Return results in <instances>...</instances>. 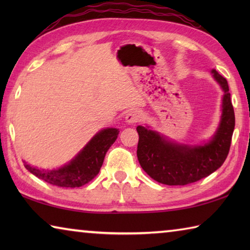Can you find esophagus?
I'll return each mask as SVG.
<instances>
[{
	"instance_id": "esophagus-1",
	"label": "esophagus",
	"mask_w": 250,
	"mask_h": 250,
	"mask_svg": "<svg viewBox=\"0 0 250 250\" xmlns=\"http://www.w3.org/2000/svg\"><path fill=\"white\" fill-rule=\"evenodd\" d=\"M140 118H141V115L138 110H130V111L125 115V121L126 124L133 125V124H137V122L140 120Z\"/></svg>"
}]
</instances>
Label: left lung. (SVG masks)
Instances as JSON below:
<instances>
[{
    "mask_svg": "<svg viewBox=\"0 0 250 250\" xmlns=\"http://www.w3.org/2000/svg\"><path fill=\"white\" fill-rule=\"evenodd\" d=\"M224 92L222 115L216 131L208 141L200 145H184L170 140L166 135L138 125L137 155L146 174L166 185H188L208 176L222 167L229 152L235 128L227 80L216 70H210Z\"/></svg>",
    "mask_w": 250,
    "mask_h": 250,
    "instance_id": "8db88e82",
    "label": "left lung"
}]
</instances>
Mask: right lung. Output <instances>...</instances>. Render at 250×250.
Returning <instances> with one entry per match:
<instances>
[{"instance_id":"obj_1","label":"right lung","mask_w":250,"mask_h":250,"mask_svg":"<svg viewBox=\"0 0 250 250\" xmlns=\"http://www.w3.org/2000/svg\"><path fill=\"white\" fill-rule=\"evenodd\" d=\"M118 134L119 129L117 128L100 130L68 163L58 168L45 170L29 166L25 161L24 167L32 174L49 184L59 188H80L98 174L105 153L117 140Z\"/></svg>"}]
</instances>
